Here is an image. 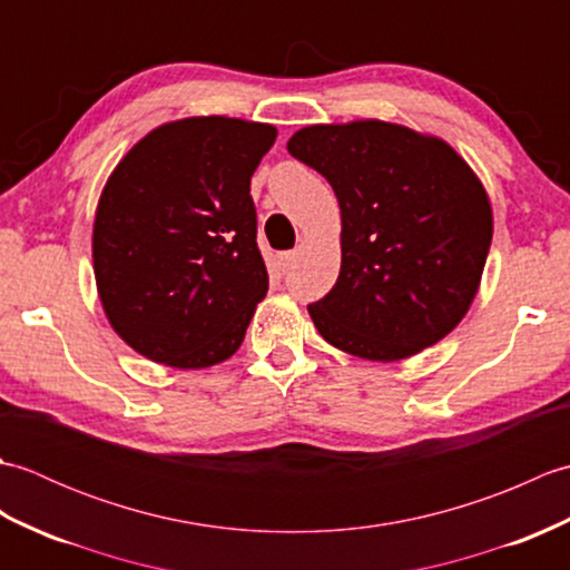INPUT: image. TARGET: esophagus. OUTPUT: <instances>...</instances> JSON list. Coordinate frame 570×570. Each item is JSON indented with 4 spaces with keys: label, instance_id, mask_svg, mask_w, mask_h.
<instances>
[{
    "label": "esophagus",
    "instance_id": "esophagus-1",
    "mask_svg": "<svg viewBox=\"0 0 570 570\" xmlns=\"http://www.w3.org/2000/svg\"><path fill=\"white\" fill-rule=\"evenodd\" d=\"M296 262V252H282L278 254V264H282V269H288Z\"/></svg>",
    "mask_w": 570,
    "mask_h": 570
}]
</instances>
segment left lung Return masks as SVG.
Masks as SVG:
<instances>
[{"label": "left lung", "instance_id": "left-lung-1", "mask_svg": "<svg viewBox=\"0 0 570 570\" xmlns=\"http://www.w3.org/2000/svg\"><path fill=\"white\" fill-rule=\"evenodd\" d=\"M286 149L341 203V274L308 306L325 341L394 362L451 333L492 242L488 193L455 149L380 119L304 127Z\"/></svg>", "mask_w": 570, "mask_h": 570}]
</instances>
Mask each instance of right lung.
Here are the masks:
<instances>
[{
    "instance_id": "add662e5",
    "label": "right lung",
    "mask_w": 570,
    "mask_h": 570,
    "mask_svg": "<svg viewBox=\"0 0 570 570\" xmlns=\"http://www.w3.org/2000/svg\"><path fill=\"white\" fill-rule=\"evenodd\" d=\"M276 129L188 117L149 131L107 178L92 225L105 316L139 355L178 370L237 353L269 288L249 180Z\"/></svg>"
}]
</instances>
